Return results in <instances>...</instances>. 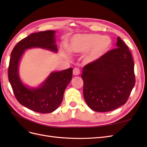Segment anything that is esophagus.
<instances>
[{
  "label": "esophagus",
  "mask_w": 147,
  "mask_h": 147,
  "mask_svg": "<svg viewBox=\"0 0 147 147\" xmlns=\"http://www.w3.org/2000/svg\"><path fill=\"white\" fill-rule=\"evenodd\" d=\"M80 74V71L79 69L75 67L74 69V70H73V74L74 75H78Z\"/></svg>",
  "instance_id": "obj_1"
}]
</instances>
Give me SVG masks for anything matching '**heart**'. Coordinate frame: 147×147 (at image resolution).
<instances>
[{
  "label": "heart",
  "instance_id": "heart-1",
  "mask_svg": "<svg viewBox=\"0 0 147 147\" xmlns=\"http://www.w3.org/2000/svg\"><path fill=\"white\" fill-rule=\"evenodd\" d=\"M112 40L108 36L97 34L75 35L69 45L70 52L74 54L86 53L84 59L91 63L100 59L112 47Z\"/></svg>",
  "mask_w": 147,
  "mask_h": 147
}]
</instances>
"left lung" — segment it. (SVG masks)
Returning a JSON list of instances; mask_svg holds the SVG:
<instances>
[{"label":"left lung","mask_w":147,"mask_h":147,"mask_svg":"<svg viewBox=\"0 0 147 147\" xmlns=\"http://www.w3.org/2000/svg\"><path fill=\"white\" fill-rule=\"evenodd\" d=\"M117 47L83 68L84 98L96 112H109L124 105L135 85L131 53L119 37Z\"/></svg>","instance_id":"1"}]
</instances>
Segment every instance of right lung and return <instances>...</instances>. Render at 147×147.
Here are the masks:
<instances>
[{
	"mask_svg": "<svg viewBox=\"0 0 147 147\" xmlns=\"http://www.w3.org/2000/svg\"><path fill=\"white\" fill-rule=\"evenodd\" d=\"M55 32L42 31L22 39L13 49L8 69V80L17 100L28 109L41 113L53 112L61 105L64 91L72 80L73 69L52 72L40 86L30 88L21 81L18 66L24 50L29 48L38 47L57 52Z\"/></svg>",
	"mask_w": 147,
	"mask_h": 147,
	"instance_id": "obj_1",
	"label": "right lung"
}]
</instances>
